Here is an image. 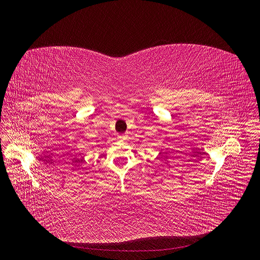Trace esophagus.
Returning <instances> with one entry per match:
<instances>
[{
	"instance_id": "obj_1",
	"label": "esophagus",
	"mask_w": 260,
	"mask_h": 260,
	"mask_svg": "<svg viewBox=\"0 0 260 260\" xmlns=\"http://www.w3.org/2000/svg\"><path fill=\"white\" fill-rule=\"evenodd\" d=\"M126 139H127V135H121L120 136V140H122V141H126Z\"/></svg>"
}]
</instances>
